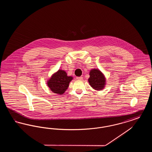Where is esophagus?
<instances>
[{"instance_id":"1","label":"esophagus","mask_w":152,"mask_h":152,"mask_svg":"<svg viewBox=\"0 0 152 152\" xmlns=\"http://www.w3.org/2000/svg\"><path fill=\"white\" fill-rule=\"evenodd\" d=\"M76 79L77 80H83V77L82 76H80V77H77Z\"/></svg>"}]
</instances>
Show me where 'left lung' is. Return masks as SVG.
Instances as JSON below:
<instances>
[{"label":"left lung","instance_id":"left-lung-1","mask_svg":"<svg viewBox=\"0 0 152 152\" xmlns=\"http://www.w3.org/2000/svg\"><path fill=\"white\" fill-rule=\"evenodd\" d=\"M90 77L88 81L91 86L94 89L101 91L105 85V77L101 71L97 69H92L89 72Z\"/></svg>","mask_w":152,"mask_h":152}]
</instances>
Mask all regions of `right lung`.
<instances>
[{
    "label": "right lung",
    "instance_id": "obj_1",
    "mask_svg": "<svg viewBox=\"0 0 152 152\" xmlns=\"http://www.w3.org/2000/svg\"><path fill=\"white\" fill-rule=\"evenodd\" d=\"M72 79V77L68 76L64 71L60 69L51 76L47 81V85L53 93L62 94L67 89Z\"/></svg>",
    "mask_w": 152,
    "mask_h": 152
}]
</instances>
